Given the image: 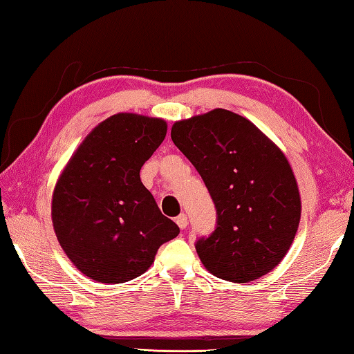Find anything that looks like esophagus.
I'll return each instance as SVG.
<instances>
[{
	"label": "esophagus",
	"mask_w": 354,
	"mask_h": 354,
	"mask_svg": "<svg viewBox=\"0 0 354 354\" xmlns=\"http://www.w3.org/2000/svg\"><path fill=\"white\" fill-rule=\"evenodd\" d=\"M176 223H178V226H179V227H181V230H185V227H187V225H189L187 215H185V214H181V215H179V217L176 218Z\"/></svg>",
	"instance_id": "1"
}]
</instances>
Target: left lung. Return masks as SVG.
Returning a JSON list of instances; mask_svg holds the SVG:
<instances>
[{"label": "left lung", "mask_w": 354, "mask_h": 354, "mask_svg": "<svg viewBox=\"0 0 354 354\" xmlns=\"http://www.w3.org/2000/svg\"><path fill=\"white\" fill-rule=\"evenodd\" d=\"M171 140L200 173L217 209L215 231L195 245L206 270L232 283L272 272L301 217L286 154L250 120L226 109L175 122Z\"/></svg>", "instance_id": "1"}]
</instances>
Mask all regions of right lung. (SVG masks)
<instances>
[{
    "label": "right lung",
    "mask_w": 354,
    "mask_h": 354,
    "mask_svg": "<svg viewBox=\"0 0 354 354\" xmlns=\"http://www.w3.org/2000/svg\"><path fill=\"white\" fill-rule=\"evenodd\" d=\"M167 122L120 112L97 124L59 176L51 218L64 253L87 278L120 284L145 273L179 227L159 211L140 169Z\"/></svg>",
    "instance_id": "obj_1"
}]
</instances>
